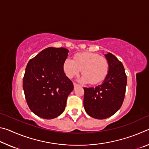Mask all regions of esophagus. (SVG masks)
<instances>
[{
  "label": "esophagus",
  "mask_w": 149,
  "mask_h": 149,
  "mask_svg": "<svg viewBox=\"0 0 149 149\" xmlns=\"http://www.w3.org/2000/svg\"><path fill=\"white\" fill-rule=\"evenodd\" d=\"M74 88H75V87H77L79 86V85L77 84H75V83H74Z\"/></svg>",
  "instance_id": "1"
}]
</instances>
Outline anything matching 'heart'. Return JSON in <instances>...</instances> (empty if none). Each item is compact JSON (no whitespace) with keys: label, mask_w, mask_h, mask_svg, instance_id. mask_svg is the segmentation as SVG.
I'll list each match as a JSON object with an SVG mask.
<instances>
[{"label":"heart","mask_w":149,"mask_h":149,"mask_svg":"<svg viewBox=\"0 0 149 149\" xmlns=\"http://www.w3.org/2000/svg\"><path fill=\"white\" fill-rule=\"evenodd\" d=\"M63 70L68 78H73L81 70L84 75L82 81L94 85L107 77L109 64L106 58L97 53L85 52L75 54L74 60L67 58L63 64Z\"/></svg>","instance_id":"b5f03b06"}]
</instances>
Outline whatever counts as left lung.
Returning <instances> with one entry per match:
<instances>
[{
	"mask_svg": "<svg viewBox=\"0 0 149 149\" xmlns=\"http://www.w3.org/2000/svg\"><path fill=\"white\" fill-rule=\"evenodd\" d=\"M105 56L109 71L104 81L95 87L84 88L85 111L90 116L100 120L112 116L122 107L127 85L122 63L110 52Z\"/></svg>",
	"mask_w": 149,
	"mask_h": 149,
	"instance_id": "obj_1",
	"label": "left lung"
}]
</instances>
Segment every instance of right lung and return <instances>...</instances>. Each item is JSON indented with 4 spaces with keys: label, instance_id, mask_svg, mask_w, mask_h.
I'll return each mask as SVG.
<instances>
[{
    "label": "right lung",
    "instance_id": "obj_1",
    "mask_svg": "<svg viewBox=\"0 0 149 149\" xmlns=\"http://www.w3.org/2000/svg\"><path fill=\"white\" fill-rule=\"evenodd\" d=\"M68 52L65 48L49 47L27 63L23 79L25 97L30 110L44 119L61 114L74 89L63 70Z\"/></svg>",
    "mask_w": 149,
    "mask_h": 149
}]
</instances>
